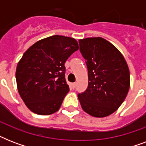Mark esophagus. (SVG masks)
Instances as JSON below:
<instances>
[{"instance_id": "1", "label": "esophagus", "mask_w": 146, "mask_h": 146, "mask_svg": "<svg viewBox=\"0 0 146 146\" xmlns=\"http://www.w3.org/2000/svg\"><path fill=\"white\" fill-rule=\"evenodd\" d=\"M76 86V82H73V83H72V87H73V89L75 88Z\"/></svg>"}]
</instances>
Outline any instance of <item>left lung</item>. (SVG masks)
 Returning <instances> with one entry per match:
<instances>
[{"instance_id": "obj_1", "label": "left lung", "mask_w": 146, "mask_h": 146, "mask_svg": "<svg viewBox=\"0 0 146 146\" xmlns=\"http://www.w3.org/2000/svg\"><path fill=\"white\" fill-rule=\"evenodd\" d=\"M79 43L89 73L86 91L78 94L81 107L92 117H108L119 108L129 92L127 61L114 45L101 37L80 39Z\"/></svg>"}]
</instances>
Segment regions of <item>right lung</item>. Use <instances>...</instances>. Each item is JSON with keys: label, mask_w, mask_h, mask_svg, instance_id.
<instances>
[{"label": "right lung", "mask_w": 146, "mask_h": 146, "mask_svg": "<svg viewBox=\"0 0 146 146\" xmlns=\"http://www.w3.org/2000/svg\"><path fill=\"white\" fill-rule=\"evenodd\" d=\"M79 49L77 41L52 35L33 44L17 64V89L26 107L33 113L49 115L60 109L69 86L64 64Z\"/></svg>", "instance_id": "add662e5"}]
</instances>
